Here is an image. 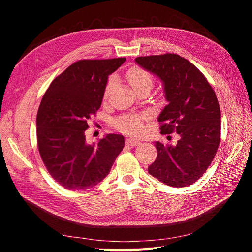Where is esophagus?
<instances>
[{"label": "esophagus", "instance_id": "1", "mask_svg": "<svg viewBox=\"0 0 252 252\" xmlns=\"http://www.w3.org/2000/svg\"><path fill=\"white\" fill-rule=\"evenodd\" d=\"M126 144L129 145V146H138L139 144H141V142L139 140H135V139H127L126 140Z\"/></svg>", "mask_w": 252, "mask_h": 252}]
</instances>
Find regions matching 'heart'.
<instances>
[{
	"label": "heart",
	"mask_w": 252,
	"mask_h": 252,
	"mask_svg": "<svg viewBox=\"0 0 252 252\" xmlns=\"http://www.w3.org/2000/svg\"><path fill=\"white\" fill-rule=\"evenodd\" d=\"M127 79L134 90H139L142 88H147L150 90L152 85H154V78H152L151 73L138 66L131 67L127 71ZM113 85L114 79L111 78L108 81L107 85H106L105 95L108 94ZM114 127L122 132L138 135L144 131L143 118L141 116H136V114L122 117L114 121Z\"/></svg>",
	"instance_id": "1"
}]
</instances>
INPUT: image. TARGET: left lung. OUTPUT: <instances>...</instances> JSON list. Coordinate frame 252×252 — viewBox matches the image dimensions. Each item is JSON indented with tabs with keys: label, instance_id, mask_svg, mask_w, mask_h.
<instances>
[{
	"label": "left lung",
	"instance_id": "1",
	"mask_svg": "<svg viewBox=\"0 0 252 252\" xmlns=\"http://www.w3.org/2000/svg\"><path fill=\"white\" fill-rule=\"evenodd\" d=\"M135 63L162 81L166 105L159 113L161 133L180 134L175 146L156 142L158 157L148 172L171 187L193 184L213 161L220 140V110L204 74L174 53L139 57Z\"/></svg>",
	"mask_w": 252,
	"mask_h": 252
}]
</instances>
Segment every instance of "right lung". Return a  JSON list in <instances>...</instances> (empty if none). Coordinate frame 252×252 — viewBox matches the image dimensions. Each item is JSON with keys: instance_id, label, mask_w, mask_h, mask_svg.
Returning a JSON list of instances; mask_svg holds the SVG:
<instances>
[{"instance_id": "obj_1", "label": "right lung", "mask_w": 252, "mask_h": 252, "mask_svg": "<svg viewBox=\"0 0 252 252\" xmlns=\"http://www.w3.org/2000/svg\"><path fill=\"white\" fill-rule=\"evenodd\" d=\"M126 61L81 60L51 82L36 114L37 147L53 180L69 190L97 185L110 172L125 141L110 133L87 144V121L100 109L108 77Z\"/></svg>"}]
</instances>
